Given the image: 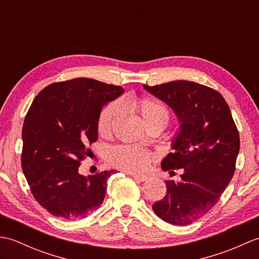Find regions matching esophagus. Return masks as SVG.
I'll use <instances>...</instances> for the list:
<instances>
[{
	"instance_id": "obj_1",
	"label": "esophagus",
	"mask_w": 259,
	"mask_h": 259,
	"mask_svg": "<svg viewBox=\"0 0 259 259\" xmlns=\"http://www.w3.org/2000/svg\"><path fill=\"white\" fill-rule=\"evenodd\" d=\"M131 177H134L135 179L139 180V181H146L148 179L147 176H144V175H136V174H129Z\"/></svg>"
}]
</instances>
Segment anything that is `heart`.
<instances>
[{"instance_id": "heart-1", "label": "heart", "mask_w": 259, "mask_h": 259, "mask_svg": "<svg viewBox=\"0 0 259 259\" xmlns=\"http://www.w3.org/2000/svg\"><path fill=\"white\" fill-rule=\"evenodd\" d=\"M123 106L135 111L147 126L159 125L163 129L169 120L166 104L152 97H135L123 100ZM122 117V107L119 101L106 104L98 117L97 129L100 136H109ZM108 162L111 166L129 172H142L149 168L155 156L149 150L136 146H119L108 152Z\"/></svg>"}]
</instances>
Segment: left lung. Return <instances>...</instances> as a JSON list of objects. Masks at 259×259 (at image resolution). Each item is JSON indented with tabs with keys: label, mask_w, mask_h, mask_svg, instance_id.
Listing matches in <instances>:
<instances>
[{
	"label": "left lung",
	"mask_w": 259,
	"mask_h": 259,
	"mask_svg": "<svg viewBox=\"0 0 259 259\" xmlns=\"http://www.w3.org/2000/svg\"><path fill=\"white\" fill-rule=\"evenodd\" d=\"M144 88L166 102L180 121L171 144L175 151L161 168L183 169L181 180L166 181V196L152 209L162 221L185 226L210 210L232 180L240 146L237 126L226 100L211 88L186 80Z\"/></svg>",
	"instance_id": "8db88e82"
}]
</instances>
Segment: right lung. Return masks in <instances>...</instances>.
Listing matches in <instances>:
<instances>
[{
    "instance_id": "right-lung-1",
    "label": "right lung",
    "mask_w": 259,
    "mask_h": 259,
    "mask_svg": "<svg viewBox=\"0 0 259 259\" xmlns=\"http://www.w3.org/2000/svg\"><path fill=\"white\" fill-rule=\"evenodd\" d=\"M123 91L76 78L51 83L33 100L22 128V170L32 195L53 216L85 218L102 203L115 170L84 177L79 167L98 140L101 109Z\"/></svg>"
}]
</instances>
